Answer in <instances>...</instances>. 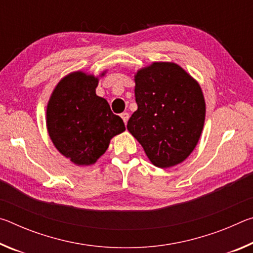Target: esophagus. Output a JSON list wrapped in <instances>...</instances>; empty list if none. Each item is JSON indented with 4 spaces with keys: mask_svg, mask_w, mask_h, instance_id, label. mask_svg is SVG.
Masks as SVG:
<instances>
[{
    "mask_svg": "<svg viewBox=\"0 0 253 253\" xmlns=\"http://www.w3.org/2000/svg\"><path fill=\"white\" fill-rule=\"evenodd\" d=\"M121 117L123 118V121H124V123H125V125H126L127 122H128V119H129V114H128V113H123L121 115Z\"/></svg>",
    "mask_w": 253,
    "mask_h": 253,
    "instance_id": "34e87169",
    "label": "esophagus"
}]
</instances>
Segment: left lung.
Here are the masks:
<instances>
[{
	"label": "left lung",
	"mask_w": 253,
	"mask_h": 253,
	"mask_svg": "<svg viewBox=\"0 0 253 253\" xmlns=\"http://www.w3.org/2000/svg\"><path fill=\"white\" fill-rule=\"evenodd\" d=\"M137 110L127 129L153 165L169 169L194 151L205 121L200 84L175 62H153L135 72Z\"/></svg>",
	"instance_id": "8db88e82"
}]
</instances>
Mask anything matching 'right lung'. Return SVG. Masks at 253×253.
I'll return each instance as SVG.
<instances>
[{
	"instance_id": "1",
	"label": "right lung",
	"mask_w": 253,
	"mask_h": 253,
	"mask_svg": "<svg viewBox=\"0 0 253 253\" xmlns=\"http://www.w3.org/2000/svg\"><path fill=\"white\" fill-rule=\"evenodd\" d=\"M99 76L74 71L59 81L46 105V129L59 153L78 166H90L104 155L114 136L125 131L105 98L96 95Z\"/></svg>"
}]
</instances>
